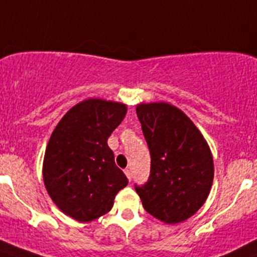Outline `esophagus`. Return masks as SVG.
Masks as SVG:
<instances>
[{
  "mask_svg": "<svg viewBox=\"0 0 257 257\" xmlns=\"http://www.w3.org/2000/svg\"><path fill=\"white\" fill-rule=\"evenodd\" d=\"M124 174H125V176H126V179L129 180V181H131L132 180V171L129 169H126L125 171H124Z\"/></svg>",
  "mask_w": 257,
  "mask_h": 257,
  "instance_id": "1",
  "label": "esophagus"
}]
</instances>
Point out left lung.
<instances>
[{
    "mask_svg": "<svg viewBox=\"0 0 257 257\" xmlns=\"http://www.w3.org/2000/svg\"><path fill=\"white\" fill-rule=\"evenodd\" d=\"M136 110L151 153L150 179L136 186L137 194L158 220L184 222L200 209L212 189L209 146L190 117L169 102H141Z\"/></svg>",
    "mask_w": 257,
    "mask_h": 257,
    "instance_id": "obj_1",
    "label": "left lung"
}]
</instances>
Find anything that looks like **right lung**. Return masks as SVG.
<instances>
[{
	"mask_svg": "<svg viewBox=\"0 0 257 257\" xmlns=\"http://www.w3.org/2000/svg\"><path fill=\"white\" fill-rule=\"evenodd\" d=\"M126 105L104 99L78 102L63 115L45 148L43 180L53 203L77 222L106 214L128 185L107 138L123 121Z\"/></svg>",
	"mask_w": 257,
	"mask_h": 257,
	"instance_id": "right-lung-1",
	"label": "right lung"
}]
</instances>
